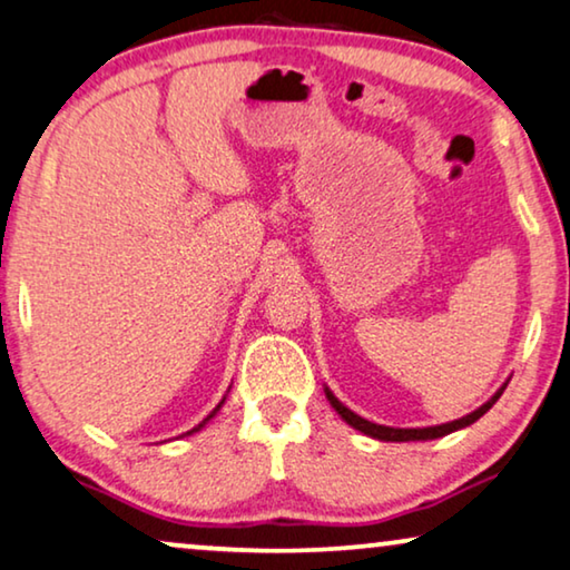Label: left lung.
<instances>
[{"label":"left lung","mask_w":570,"mask_h":570,"mask_svg":"<svg viewBox=\"0 0 570 570\" xmlns=\"http://www.w3.org/2000/svg\"><path fill=\"white\" fill-rule=\"evenodd\" d=\"M501 392H503V387H501L499 392H495V395H493L491 400H488V403H485L483 407H478L475 413L464 415V419H460V421L444 423V426H431V429H390V426H380V423H372V421L362 419V415L351 413L346 405L338 403V397H335L331 390H325V395H327V400H331V405L335 407V411H338L341 419L346 421V423H351V426H354V429L364 431L366 436L382 439V442H419V439H421V442H426V439H439V436H446V434H452V431H456V429H464V426H470V423H475V421L480 419V415L491 411L495 400L501 397Z\"/></svg>","instance_id":"obj_1"}]
</instances>
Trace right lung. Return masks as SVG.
Masks as SVG:
<instances>
[{
  "mask_svg": "<svg viewBox=\"0 0 570 570\" xmlns=\"http://www.w3.org/2000/svg\"><path fill=\"white\" fill-rule=\"evenodd\" d=\"M219 407H222V403H219V405H216V411H219ZM216 411H214V413H216ZM214 413H212V415H214ZM212 415H208V419H212ZM208 419H204V421H202V423H198V426H196V429H194V431H198V429H202V426H204V423H206V421H208ZM188 434H190V431H188Z\"/></svg>",
  "mask_w": 570,
  "mask_h": 570,
  "instance_id": "add662e5",
  "label": "right lung"
}]
</instances>
